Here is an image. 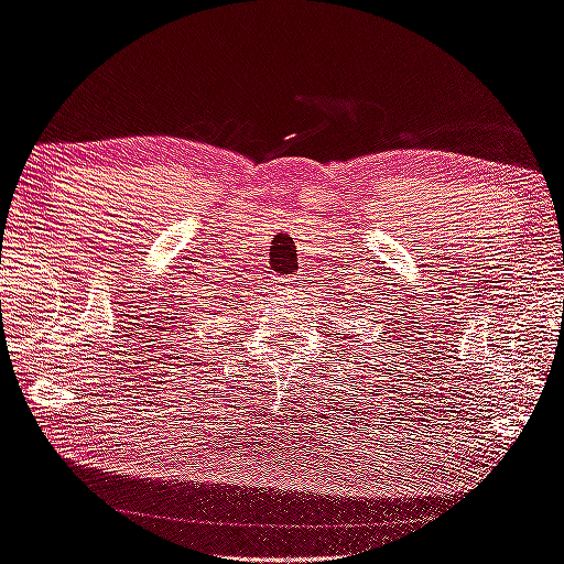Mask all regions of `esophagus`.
I'll return each mask as SVG.
<instances>
[{"mask_svg":"<svg viewBox=\"0 0 564 564\" xmlns=\"http://www.w3.org/2000/svg\"><path fill=\"white\" fill-rule=\"evenodd\" d=\"M273 288H285V285H291V283H295V279L293 276H273Z\"/></svg>","mask_w":564,"mask_h":564,"instance_id":"obj_1","label":"esophagus"}]
</instances>
